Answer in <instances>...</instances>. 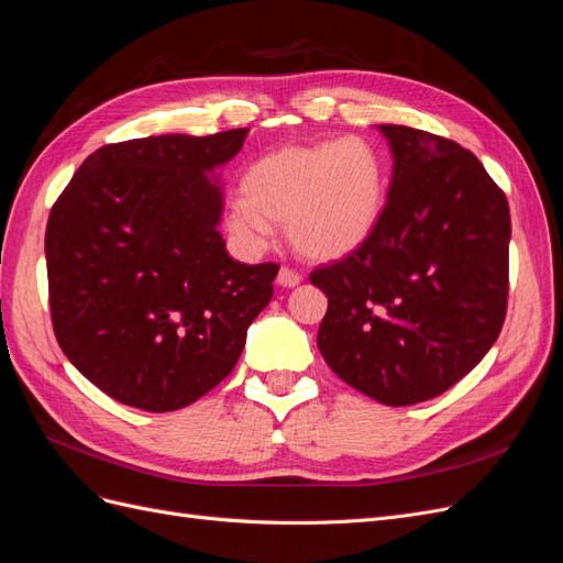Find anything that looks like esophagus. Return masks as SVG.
I'll use <instances>...</instances> for the list:
<instances>
[{
    "label": "esophagus",
    "instance_id": "34e87169",
    "mask_svg": "<svg viewBox=\"0 0 563 563\" xmlns=\"http://www.w3.org/2000/svg\"><path fill=\"white\" fill-rule=\"evenodd\" d=\"M300 282H302V275H298L296 269H291V267H282V269H279L277 284H279L282 288H294V286H298Z\"/></svg>",
    "mask_w": 563,
    "mask_h": 563
}]
</instances>
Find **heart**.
Wrapping results in <instances>:
<instances>
[{
  "label": "heart",
  "mask_w": 563,
  "mask_h": 563,
  "mask_svg": "<svg viewBox=\"0 0 563 563\" xmlns=\"http://www.w3.org/2000/svg\"><path fill=\"white\" fill-rule=\"evenodd\" d=\"M385 164L362 135L284 145L255 159L242 195L228 201L225 225L244 246L261 249L272 223H286L291 246L310 261H340L360 251L385 211Z\"/></svg>",
  "instance_id": "1"
}]
</instances>
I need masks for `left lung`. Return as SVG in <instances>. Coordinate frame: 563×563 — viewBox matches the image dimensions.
Wrapping results in <instances>:
<instances>
[{"label": "left lung", "mask_w": 563, "mask_h": 563, "mask_svg": "<svg viewBox=\"0 0 563 563\" xmlns=\"http://www.w3.org/2000/svg\"><path fill=\"white\" fill-rule=\"evenodd\" d=\"M391 183L380 223L310 282L329 296L317 345L338 378L385 406L439 397L496 343L509 288V207L470 150L380 124Z\"/></svg>", "instance_id": "left-lung-1"}]
</instances>
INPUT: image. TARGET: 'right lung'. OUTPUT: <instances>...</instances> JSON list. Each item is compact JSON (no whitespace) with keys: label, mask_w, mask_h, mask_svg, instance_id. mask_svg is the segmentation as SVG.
I'll return each mask as SVG.
<instances>
[{"label":"right lung","mask_w":563,"mask_h":563,"mask_svg":"<svg viewBox=\"0 0 563 563\" xmlns=\"http://www.w3.org/2000/svg\"><path fill=\"white\" fill-rule=\"evenodd\" d=\"M249 129L147 135L98 147L46 225L51 321L84 378L150 413L230 376L279 265H244L218 232L216 168Z\"/></svg>","instance_id":"obj_1"}]
</instances>
